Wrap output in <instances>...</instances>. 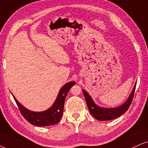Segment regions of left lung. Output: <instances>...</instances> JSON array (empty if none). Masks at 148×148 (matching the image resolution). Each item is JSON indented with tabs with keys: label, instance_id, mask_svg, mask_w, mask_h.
<instances>
[{
	"label": "left lung",
	"instance_id": "1",
	"mask_svg": "<svg viewBox=\"0 0 148 148\" xmlns=\"http://www.w3.org/2000/svg\"><path fill=\"white\" fill-rule=\"evenodd\" d=\"M135 88L136 86L133 88L128 99L123 105L117 108H103L97 106L91 99L90 95L87 93L86 91L84 90H82L90 114L96 119L99 120V121H107V120H112L119 117L128 110L134 97Z\"/></svg>",
	"mask_w": 148,
	"mask_h": 148
}]
</instances>
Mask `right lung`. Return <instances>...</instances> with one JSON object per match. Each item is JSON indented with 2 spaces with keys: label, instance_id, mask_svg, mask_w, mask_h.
<instances>
[{
  "label": "right lung",
  "instance_id": "1",
  "mask_svg": "<svg viewBox=\"0 0 148 148\" xmlns=\"http://www.w3.org/2000/svg\"><path fill=\"white\" fill-rule=\"evenodd\" d=\"M75 82H71L66 84L60 90L53 105L48 110L43 112H32L27 110L17 101L13 95H12L21 114L27 121L32 125L37 126H48L56 124L60 121V119L62 116L65 98L70 88L75 85Z\"/></svg>",
  "mask_w": 148,
  "mask_h": 148
}]
</instances>
